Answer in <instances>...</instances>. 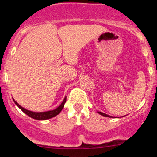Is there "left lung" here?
<instances>
[{
  "label": "left lung",
  "instance_id": "left-lung-1",
  "mask_svg": "<svg viewBox=\"0 0 157 157\" xmlns=\"http://www.w3.org/2000/svg\"><path fill=\"white\" fill-rule=\"evenodd\" d=\"M99 114V115H102V116H105V117H108V118H114L113 116H111V115H107V114H105V113H104V112H97Z\"/></svg>",
  "mask_w": 157,
  "mask_h": 157
}]
</instances>
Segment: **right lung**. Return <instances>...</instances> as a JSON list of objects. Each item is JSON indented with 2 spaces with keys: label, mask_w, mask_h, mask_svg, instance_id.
I'll return each instance as SVG.
<instances>
[{
  "label": "right lung",
  "mask_w": 157,
  "mask_h": 157,
  "mask_svg": "<svg viewBox=\"0 0 157 157\" xmlns=\"http://www.w3.org/2000/svg\"><path fill=\"white\" fill-rule=\"evenodd\" d=\"M14 102H15L16 105L19 107L25 114L28 115V116L31 117L33 119H36V120H46V119H49V118H52L53 117L56 116L58 115L60 112H61L64 106V103L66 102V96L64 97V100L63 102H61V105H59L58 107H57L56 109H52V110H49V111H45V112H33V111L28 110V109H24L23 107H22L20 104L17 103L15 100H14Z\"/></svg>",
  "instance_id": "add662e5"
}]
</instances>
